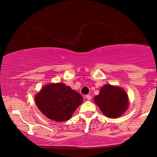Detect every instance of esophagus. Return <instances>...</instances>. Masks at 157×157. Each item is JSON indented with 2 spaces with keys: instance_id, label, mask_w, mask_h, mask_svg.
Masks as SVG:
<instances>
[{
  "instance_id": "esophagus-1",
  "label": "esophagus",
  "mask_w": 157,
  "mask_h": 157,
  "mask_svg": "<svg viewBox=\"0 0 157 157\" xmlns=\"http://www.w3.org/2000/svg\"><path fill=\"white\" fill-rule=\"evenodd\" d=\"M86 98H87V99L88 100H91V99H92V96L91 95H90V94H87V96H86Z\"/></svg>"
}]
</instances>
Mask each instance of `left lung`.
Masks as SVG:
<instances>
[{
  "instance_id": "obj_1",
  "label": "left lung",
  "mask_w": 157,
  "mask_h": 157,
  "mask_svg": "<svg viewBox=\"0 0 157 157\" xmlns=\"http://www.w3.org/2000/svg\"><path fill=\"white\" fill-rule=\"evenodd\" d=\"M94 101L106 117L113 119L122 115L129 105L127 92L122 88L108 84L101 88Z\"/></svg>"
}]
</instances>
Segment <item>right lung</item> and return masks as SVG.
<instances>
[{"label":"right lung","mask_w":157,"mask_h":157,"mask_svg":"<svg viewBox=\"0 0 157 157\" xmlns=\"http://www.w3.org/2000/svg\"><path fill=\"white\" fill-rule=\"evenodd\" d=\"M44 115L57 122L69 120L83 98L78 92L63 83L49 84L42 88L35 98Z\"/></svg>","instance_id":"right-lung-1"}]
</instances>
